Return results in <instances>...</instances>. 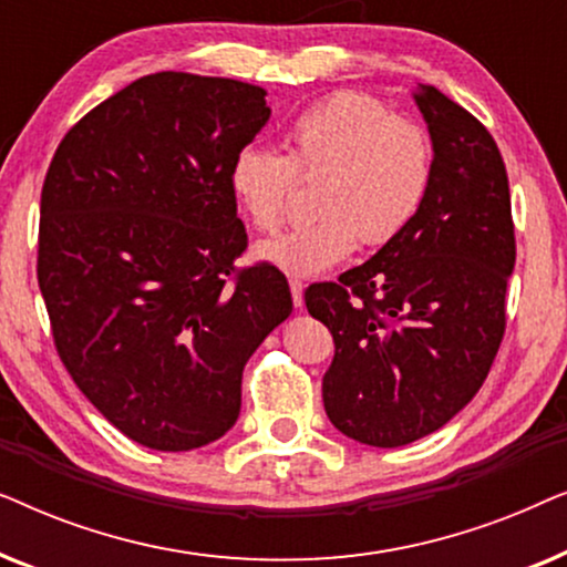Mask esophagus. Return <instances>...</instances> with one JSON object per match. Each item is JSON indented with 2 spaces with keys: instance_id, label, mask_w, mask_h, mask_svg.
<instances>
[{
  "instance_id": "1",
  "label": "esophagus",
  "mask_w": 567,
  "mask_h": 567,
  "mask_svg": "<svg viewBox=\"0 0 567 567\" xmlns=\"http://www.w3.org/2000/svg\"><path fill=\"white\" fill-rule=\"evenodd\" d=\"M289 289H291L293 307H297V309L305 307V284H301L299 278H291V281H289Z\"/></svg>"
}]
</instances>
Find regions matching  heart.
<instances>
[{
    "mask_svg": "<svg viewBox=\"0 0 567 567\" xmlns=\"http://www.w3.org/2000/svg\"><path fill=\"white\" fill-rule=\"evenodd\" d=\"M289 154L247 144L229 167V188L255 227L284 219L297 175H322V216L255 245V258L289 276H317L363 245H384L410 227L429 196L431 138L377 97L338 92L301 111L286 134Z\"/></svg>",
    "mask_w": 567,
    "mask_h": 567,
    "instance_id": "b5f03b06",
    "label": "heart"
}]
</instances>
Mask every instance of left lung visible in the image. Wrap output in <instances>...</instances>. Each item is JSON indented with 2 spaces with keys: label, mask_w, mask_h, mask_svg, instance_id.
Returning a JSON list of instances; mask_svg holds the SVG:
<instances>
[{
  "label": "left lung",
  "mask_w": 567,
  "mask_h": 567,
  "mask_svg": "<svg viewBox=\"0 0 567 567\" xmlns=\"http://www.w3.org/2000/svg\"><path fill=\"white\" fill-rule=\"evenodd\" d=\"M413 97L433 146L423 208L374 258L305 291L336 343L324 413L348 439L379 449L429 436L475 398L506 330L516 262L493 136L431 84Z\"/></svg>",
  "instance_id": "8db88e82"
}]
</instances>
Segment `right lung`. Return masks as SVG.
Instances as JSON below:
<instances>
[{
    "label": "right lung",
    "instance_id": "add662e5",
    "mask_svg": "<svg viewBox=\"0 0 567 567\" xmlns=\"http://www.w3.org/2000/svg\"><path fill=\"white\" fill-rule=\"evenodd\" d=\"M268 118L255 84L150 74L92 107L45 173L38 286L53 343L84 398L142 446L221 439L247 359L291 315L281 270L235 274L247 235L229 167Z\"/></svg>",
    "mask_w": 567,
    "mask_h": 567
}]
</instances>
